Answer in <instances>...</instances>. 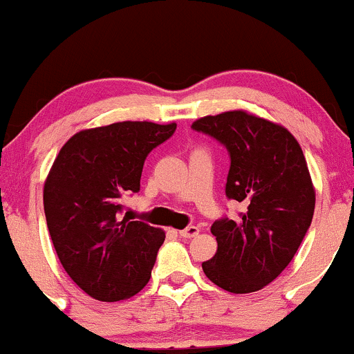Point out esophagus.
Masks as SVG:
<instances>
[{
	"label": "esophagus",
	"mask_w": 354,
	"mask_h": 354,
	"mask_svg": "<svg viewBox=\"0 0 354 354\" xmlns=\"http://www.w3.org/2000/svg\"><path fill=\"white\" fill-rule=\"evenodd\" d=\"M198 233H200V228H198V226H188V228L180 231V236L185 239H191V238L198 236Z\"/></svg>",
	"instance_id": "obj_1"
}]
</instances>
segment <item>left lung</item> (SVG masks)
<instances>
[{"mask_svg": "<svg viewBox=\"0 0 354 354\" xmlns=\"http://www.w3.org/2000/svg\"><path fill=\"white\" fill-rule=\"evenodd\" d=\"M194 131L226 148V198L243 205L211 226L218 251L203 271L230 293H253L290 265L310 230L315 189L298 141L283 126L228 111L194 121Z\"/></svg>", "mask_w": 354, "mask_h": 354, "instance_id": "1", "label": "left lung"}]
</instances>
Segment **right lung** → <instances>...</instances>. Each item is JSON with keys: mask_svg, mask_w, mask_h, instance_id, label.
<instances>
[{"mask_svg": "<svg viewBox=\"0 0 354 354\" xmlns=\"http://www.w3.org/2000/svg\"><path fill=\"white\" fill-rule=\"evenodd\" d=\"M176 124L123 121L76 133L44 183V214L64 271L100 301L136 295L151 278L165 231L124 214L121 198L140 191L146 156Z\"/></svg>", "mask_w": 354, "mask_h": 354, "instance_id": "add662e5", "label": "right lung"}]
</instances>
